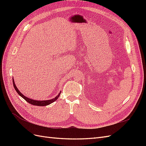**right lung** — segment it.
<instances>
[{
	"instance_id": "obj_1",
	"label": "right lung",
	"mask_w": 146,
	"mask_h": 146,
	"mask_svg": "<svg viewBox=\"0 0 146 146\" xmlns=\"http://www.w3.org/2000/svg\"><path fill=\"white\" fill-rule=\"evenodd\" d=\"M13 86H14V88L15 90L16 91V92L18 93V94L21 96L22 98H23L24 99H25L26 101L27 102H29V104H32L33 105H36V106H46V105H49L52 103L54 102H55V100H56L57 99H58V98H59V96L60 95V93L61 92H60L59 94H58V96H56L55 98H53L52 99H50V100H33V99H31L30 98H27V97L25 96L24 95H23V94L21 93V92L19 91L18 88H17L15 85V81H14V78H13Z\"/></svg>"
}]
</instances>
